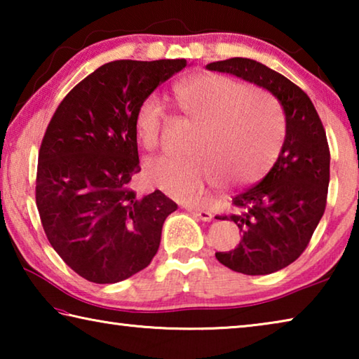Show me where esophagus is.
Here are the masks:
<instances>
[{
  "label": "esophagus",
  "mask_w": 359,
  "mask_h": 359,
  "mask_svg": "<svg viewBox=\"0 0 359 359\" xmlns=\"http://www.w3.org/2000/svg\"><path fill=\"white\" fill-rule=\"evenodd\" d=\"M187 210L190 212L193 217H198L199 220H203V222H210L212 218H214V215H212L209 210H203V209H198V208H188Z\"/></svg>",
  "instance_id": "obj_1"
}]
</instances>
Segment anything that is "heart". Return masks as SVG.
<instances>
[{"label": "heart", "mask_w": 359, "mask_h": 359, "mask_svg": "<svg viewBox=\"0 0 359 359\" xmlns=\"http://www.w3.org/2000/svg\"><path fill=\"white\" fill-rule=\"evenodd\" d=\"M182 114L199 125L188 151L179 158L161 155L145 163V177L169 198L193 201L218 180L241 187L263 179L280 154L285 125L266 93L222 74L193 76L174 87ZM165 106L156 95L139 104L135 133L144 149L161 142Z\"/></svg>", "instance_id": "b5f03b06"}]
</instances>
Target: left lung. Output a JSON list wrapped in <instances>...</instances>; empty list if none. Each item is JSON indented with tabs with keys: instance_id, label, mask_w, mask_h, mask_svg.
I'll return each mask as SVG.
<instances>
[{
	"instance_id": "obj_1",
	"label": "left lung",
	"mask_w": 359,
	"mask_h": 359,
	"mask_svg": "<svg viewBox=\"0 0 359 359\" xmlns=\"http://www.w3.org/2000/svg\"><path fill=\"white\" fill-rule=\"evenodd\" d=\"M205 68L267 90L283 109L285 141L274 166L259 184L236 194V214L218 217L238 224L239 245L215 253L241 274H272L301 257L325 214L331 155L323 123L311 98L263 63L236 57Z\"/></svg>"
}]
</instances>
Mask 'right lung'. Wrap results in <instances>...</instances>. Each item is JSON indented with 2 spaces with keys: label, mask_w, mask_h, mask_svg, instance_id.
I'll use <instances>...</instances> for the list:
<instances>
[{
  "label": "right lung",
  "mask_w": 359,
  "mask_h": 359,
  "mask_svg": "<svg viewBox=\"0 0 359 359\" xmlns=\"http://www.w3.org/2000/svg\"><path fill=\"white\" fill-rule=\"evenodd\" d=\"M187 60H117L100 66L60 102L38 156L36 205L60 258L93 283H117L150 264L166 217L177 209L155 190L130 188L141 171L135 115Z\"/></svg>",
  "instance_id": "obj_1"
}]
</instances>
